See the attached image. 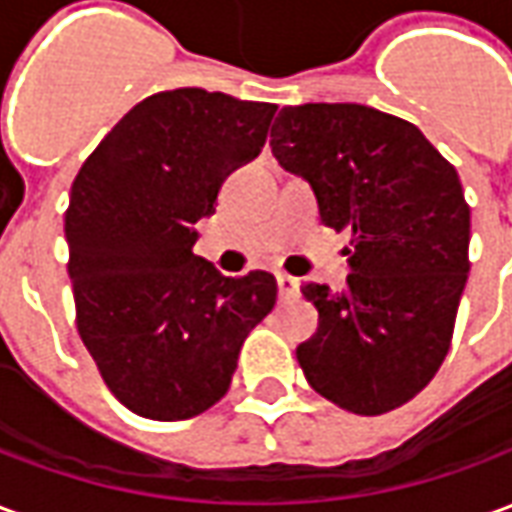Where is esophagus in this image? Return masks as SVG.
<instances>
[{
    "instance_id": "1",
    "label": "esophagus",
    "mask_w": 512,
    "mask_h": 512,
    "mask_svg": "<svg viewBox=\"0 0 512 512\" xmlns=\"http://www.w3.org/2000/svg\"><path fill=\"white\" fill-rule=\"evenodd\" d=\"M277 288L282 299H293L299 293V279L288 277V274H277Z\"/></svg>"
}]
</instances>
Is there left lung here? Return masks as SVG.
Masks as SVG:
<instances>
[{"label":"left lung","mask_w":512,"mask_h":512,"mask_svg":"<svg viewBox=\"0 0 512 512\" xmlns=\"http://www.w3.org/2000/svg\"><path fill=\"white\" fill-rule=\"evenodd\" d=\"M271 153L310 183L321 222L351 233L345 288H301L318 310V332L296 348L304 376L354 414L403 406L450 351L466 288L458 172L417 126L362 104L285 106Z\"/></svg>","instance_id":"1"}]
</instances>
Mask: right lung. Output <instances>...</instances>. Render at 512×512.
<instances>
[{"label":"right lung","mask_w":512,"mask_h":512,"mask_svg":"<svg viewBox=\"0 0 512 512\" xmlns=\"http://www.w3.org/2000/svg\"><path fill=\"white\" fill-rule=\"evenodd\" d=\"M274 104L183 87L136 104L73 180L65 213L76 326L112 395L158 422L230 389L246 334L274 310L268 271L194 255L224 178L266 145Z\"/></svg>","instance_id":"right-lung-1"}]
</instances>
